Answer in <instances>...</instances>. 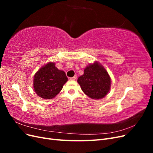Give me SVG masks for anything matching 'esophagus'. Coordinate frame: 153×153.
Returning a JSON list of instances; mask_svg holds the SVG:
<instances>
[{"label": "esophagus", "mask_w": 153, "mask_h": 153, "mask_svg": "<svg viewBox=\"0 0 153 153\" xmlns=\"http://www.w3.org/2000/svg\"><path fill=\"white\" fill-rule=\"evenodd\" d=\"M76 78H77V76H76V75H75L73 77L70 78V79H71V80H76Z\"/></svg>", "instance_id": "esophagus-1"}]
</instances>
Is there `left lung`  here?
<instances>
[{
	"instance_id": "left-lung-1",
	"label": "left lung",
	"mask_w": 153,
	"mask_h": 153,
	"mask_svg": "<svg viewBox=\"0 0 153 153\" xmlns=\"http://www.w3.org/2000/svg\"><path fill=\"white\" fill-rule=\"evenodd\" d=\"M77 82L83 92L92 99L104 98L110 90L111 84L108 73L98 62L87 66Z\"/></svg>"
}]
</instances>
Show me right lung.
Segmentation results:
<instances>
[{
    "label": "right lung",
    "mask_w": 153,
    "mask_h": 153,
    "mask_svg": "<svg viewBox=\"0 0 153 153\" xmlns=\"http://www.w3.org/2000/svg\"><path fill=\"white\" fill-rule=\"evenodd\" d=\"M67 81L66 73L59 70L55 63L49 62L35 74L34 89L41 98L52 99L59 93Z\"/></svg>",
    "instance_id": "obj_1"
}]
</instances>
